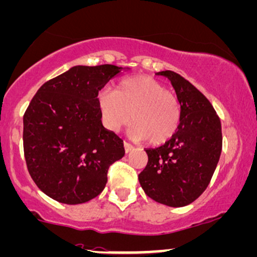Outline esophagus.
I'll list each match as a JSON object with an SVG mask.
<instances>
[{"label":"esophagus","instance_id":"1","mask_svg":"<svg viewBox=\"0 0 257 257\" xmlns=\"http://www.w3.org/2000/svg\"><path fill=\"white\" fill-rule=\"evenodd\" d=\"M123 148H125V153H130V151L134 150V145L127 143V142H123Z\"/></svg>","mask_w":257,"mask_h":257}]
</instances>
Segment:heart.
Here are the masks:
<instances>
[{
	"label": "heart",
	"instance_id": "obj_1",
	"mask_svg": "<svg viewBox=\"0 0 257 257\" xmlns=\"http://www.w3.org/2000/svg\"><path fill=\"white\" fill-rule=\"evenodd\" d=\"M103 123L116 132L131 120L136 139L161 144L172 138L181 120V106L174 91L145 75L123 78L114 91H101L97 99Z\"/></svg>",
	"mask_w": 257,
	"mask_h": 257
}]
</instances>
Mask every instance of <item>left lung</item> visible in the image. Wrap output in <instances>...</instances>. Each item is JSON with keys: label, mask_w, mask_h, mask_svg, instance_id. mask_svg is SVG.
<instances>
[{"label": "left lung", "mask_w": 257, "mask_h": 257, "mask_svg": "<svg viewBox=\"0 0 257 257\" xmlns=\"http://www.w3.org/2000/svg\"><path fill=\"white\" fill-rule=\"evenodd\" d=\"M172 82L181 104L176 132L161 147L148 149V164L138 175L149 198L182 207L200 196L219 161L223 137L213 106L191 82L172 70L157 72Z\"/></svg>", "instance_id": "left-lung-1"}]
</instances>
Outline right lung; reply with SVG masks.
Returning a JSON list of instances; mask_svg holds the SVG:
<instances>
[{
  "mask_svg": "<svg viewBox=\"0 0 257 257\" xmlns=\"http://www.w3.org/2000/svg\"><path fill=\"white\" fill-rule=\"evenodd\" d=\"M122 68L77 65L45 82L24 114V154L41 192L77 205L103 191L107 172L125 155L123 143L103 128L97 95Z\"/></svg>",
  "mask_w": 257,
  "mask_h": 257,
  "instance_id": "obj_1",
  "label": "right lung"
}]
</instances>
